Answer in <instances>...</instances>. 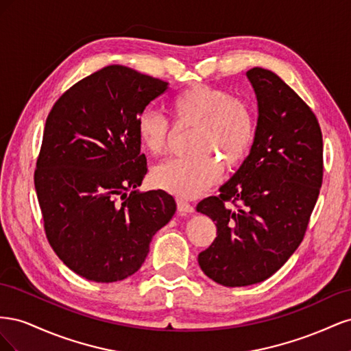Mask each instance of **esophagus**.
<instances>
[{
    "instance_id": "34e87169",
    "label": "esophagus",
    "mask_w": 351,
    "mask_h": 351,
    "mask_svg": "<svg viewBox=\"0 0 351 351\" xmlns=\"http://www.w3.org/2000/svg\"><path fill=\"white\" fill-rule=\"evenodd\" d=\"M177 209L180 212V215H189L195 210L193 205H190L187 200H184L182 197H177Z\"/></svg>"
}]
</instances>
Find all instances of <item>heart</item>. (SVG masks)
<instances>
[{
  "mask_svg": "<svg viewBox=\"0 0 351 351\" xmlns=\"http://www.w3.org/2000/svg\"><path fill=\"white\" fill-rule=\"evenodd\" d=\"M176 125H193L186 156L173 158L152 173L156 187L183 197H195L214 184L227 168L240 164L254 141L256 120L250 105L221 88L196 84L169 101ZM168 120L155 110H145L136 120V134L146 152H165Z\"/></svg>",
  "mask_w": 351,
  "mask_h": 351,
  "instance_id": "heart-1",
  "label": "heart"
}]
</instances>
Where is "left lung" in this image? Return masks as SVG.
Masks as SVG:
<instances>
[{"label":"left lung","instance_id":"obj_1","mask_svg":"<svg viewBox=\"0 0 351 351\" xmlns=\"http://www.w3.org/2000/svg\"><path fill=\"white\" fill-rule=\"evenodd\" d=\"M246 76L259 114L250 154L218 196L196 206L217 226L199 267L226 287L265 281L289 261L304 237L324 177L322 132L312 110L275 73L254 67Z\"/></svg>","mask_w":351,"mask_h":351}]
</instances>
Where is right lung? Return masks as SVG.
<instances>
[{
    "mask_svg": "<svg viewBox=\"0 0 351 351\" xmlns=\"http://www.w3.org/2000/svg\"><path fill=\"white\" fill-rule=\"evenodd\" d=\"M167 89L164 80L114 64L73 84L48 114L35 169L45 234L89 281L133 275L176 214L164 190H136L147 173L137 115Z\"/></svg>",
    "mask_w": 351,
    "mask_h": 351,
    "instance_id": "right-lung-1",
    "label": "right lung"
}]
</instances>
